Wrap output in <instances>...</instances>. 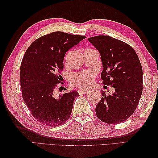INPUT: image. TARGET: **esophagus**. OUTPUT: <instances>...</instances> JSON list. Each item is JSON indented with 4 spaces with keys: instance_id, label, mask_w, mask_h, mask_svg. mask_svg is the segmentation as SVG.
Here are the masks:
<instances>
[{
    "instance_id": "esophagus-1",
    "label": "esophagus",
    "mask_w": 158,
    "mask_h": 158,
    "mask_svg": "<svg viewBox=\"0 0 158 158\" xmlns=\"http://www.w3.org/2000/svg\"><path fill=\"white\" fill-rule=\"evenodd\" d=\"M88 92H89V89H79L78 90V93L79 94H85V93H88Z\"/></svg>"
}]
</instances>
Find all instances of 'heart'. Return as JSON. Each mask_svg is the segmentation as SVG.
<instances>
[{
  "mask_svg": "<svg viewBox=\"0 0 158 158\" xmlns=\"http://www.w3.org/2000/svg\"><path fill=\"white\" fill-rule=\"evenodd\" d=\"M94 78V75L90 72L75 73L70 77V83L72 85L78 88H87L92 85Z\"/></svg>",
  "mask_w": 158,
  "mask_h": 158,
  "instance_id": "1",
  "label": "heart"
}]
</instances>
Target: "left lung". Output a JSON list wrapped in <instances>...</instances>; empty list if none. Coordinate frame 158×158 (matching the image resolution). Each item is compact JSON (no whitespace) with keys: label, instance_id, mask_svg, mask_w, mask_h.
Masks as SVG:
<instances>
[{"label":"left lung","instance_id":"8db88e82","mask_svg":"<svg viewBox=\"0 0 158 158\" xmlns=\"http://www.w3.org/2000/svg\"><path fill=\"white\" fill-rule=\"evenodd\" d=\"M88 41L100 53L103 84L115 88L109 96L101 91L96 115L109 124L123 122L135 112L142 94L143 69L139 57L130 45L109 36H96Z\"/></svg>","mask_w":158,"mask_h":158}]
</instances>
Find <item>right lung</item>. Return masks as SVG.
<instances>
[{
  "label": "right lung",
  "mask_w": 158,
  "mask_h": 158,
  "mask_svg": "<svg viewBox=\"0 0 158 158\" xmlns=\"http://www.w3.org/2000/svg\"><path fill=\"white\" fill-rule=\"evenodd\" d=\"M85 36L54 32L41 36L26 50L20 66L22 94L32 116L47 126L65 123L72 113L76 90L54 96V89L62 83L58 74L64 68L66 52Z\"/></svg>",
  "instance_id": "1"
}]
</instances>
